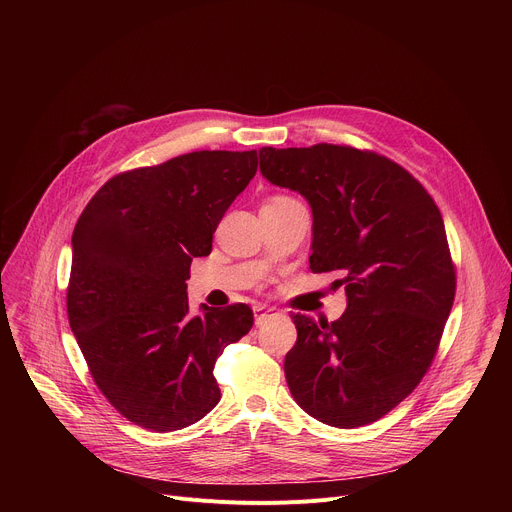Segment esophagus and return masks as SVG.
I'll list each match as a JSON object with an SVG mask.
<instances>
[{
	"label": "esophagus",
	"mask_w": 512,
	"mask_h": 512,
	"mask_svg": "<svg viewBox=\"0 0 512 512\" xmlns=\"http://www.w3.org/2000/svg\"><path fill=\"white\" fill-rule=\"evenodd\" d=\"M253 312H255V324H257V326L275 316V312H273L271 308H265V306H255Z\"/></svg>",
	"instance_id": "esophagus-1"
}]
</instances>
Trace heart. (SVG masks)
<instances>
[{"instance_id": "heart-1", "label": "heart", "mask_w": 512, "mask_h": 512, "mask_svg": "<svg viewBox=\"0 0 512 512\" xmlns=\"http://www.w3.org/2000/svg\"><path fill=\"white\" fill-rule=\"evenodd\" d=\"M273 198H281V196H273Z\"/></svg>"}]
</instances>
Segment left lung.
Returning a JSON list of instances; mask_svg holds the SVG:
<instances>
[{"label": "left lung", "instance_id": "obj_1", "mask_svg": "<svg viewBox=\"0 0 512 512\" xmlns=\"http://www.w3.org/2000/svg\"><path fill=\"white\" fill-rule=\"evenodd\" d=\"M263 176L312 206L310 269L338 273L336 320L294 314L283 362L298 405L322 423L360 427L395 409L425 377L456 296L440 208L397 162L350 145L263 148Z\"/></svg>", "mask_w": 512, "mask_h": 512}]
</instances>
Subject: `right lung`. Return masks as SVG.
Segmentation results:
<instances>
[{"mask_svg":"<svg viewBox=\"0 0 512 512\" xmlns=\"http://www.w3.org/2000/svg\"><path fill=\"white\" fill-rule=\"evenodd\" d=\"M255 172L257 150L182 154L113 176L79 216L68 324L95 385L135 425L182 429L221 401L214 362L251 330L253 310L192 316L186 279Z\"/></svg>","mask_w":512,"mask_h":512,"instance_id":"add662e5","label":"right lung"}]
</instances>
